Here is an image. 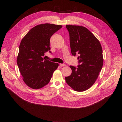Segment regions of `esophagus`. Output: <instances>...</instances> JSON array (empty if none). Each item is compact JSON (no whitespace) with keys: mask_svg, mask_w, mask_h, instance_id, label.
<instances>
[{"mask_svg":"<svg viewBox=\"0 0 122 122\" xmlns=\"http://www.w3.org/2000/svg\"><path fill=\"white\" fill-rule=\"evenodd\" d=\"M60 66H66V65L64 64H60Z\"/></svg>","mask_w":122,"mask_h":122,"instance_id":"esophagus-1","label":"esophagus"}]
</instances>
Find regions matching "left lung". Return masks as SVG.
I'll return each mask as SVG.
<instances>
[{
  "label": "left lung",
  "mask_w": 122,
  "mask_h": 122,
  "mask_svg": "<svg viewBox=\"0 0 122 122\" xmlns=\"http://www.w3.org/2000/svg\"><path fill=\"white\" fill-rule=\"evenodd\" d=\"M72 56L78 55V67L70 66L72 73L65 77L67 84L76 91L82 92L94 84L103 64L102 49L98 39L82 26L66 25Z\"/></svg>",
  "instance_id": "left-lung-1"
}]
</instances>
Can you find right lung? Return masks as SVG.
Segmentation results:
<instances>
[{
	"label": "right lung",
	"mask_w": 122,
	"mask_h": 122,
	"mask_svg": "<svg viewBox=\"0 0 122 122\" xmlns=\"http://www.w3.org/2000/svg\"><path fill=\"white\" fill-rule=\"evenodd\" d=\"M62 27L50 24L39 25L31 29L22 40L17 63L24 81L29 87L42 88L49 82L57 68L58 63L42 56L51 49V37Z\"/></svg>",
	"instance_id": "right-lung-1"
}]
</instances>
